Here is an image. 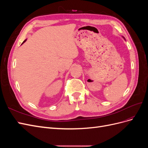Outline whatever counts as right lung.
Wrapping results in <instances>:
<instances>
[{
  "label": "right lung",
  "mask_w": 148,
  "mask_h": 148,
  "mask_svg": "<svg viewBox=\"0 0 148 148\" xmlns=\"http://www.w3.org/2000/svg\"><path fill=\"white\" fill-rule=\"evenodd\" d=\"M26 40H25V41H23V43H24V42H25V41H26ZM23 43H22V44H23Z\"/></svg>",
  "instance_id": "1"
}]
</instances>
